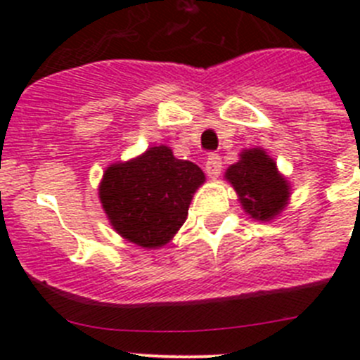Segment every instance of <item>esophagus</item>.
<instances>
[{"label":"esophagus","mask_w":360,"mask_h":360,"mask_svg":"<svg viewBox=\"0 0 360 360\" xmlns=\"http://www.w3.org/2000/svg\"><path fill=\"white\" fill-rule=\"evenodd\" d=\"M221 167H223V163H221L219 155H214V153L209 155V158H207V162H205L207 176H210L212 179H216V177L221 174Z\"/></svg>","instance_id":"1"}]
</instances>
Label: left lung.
Returning a JSON list of instances; mask_svg holds the SVG:
<instances>
[{"label": "left lung", "instance_id": "obj_1", "mask_svg": "<svg viewBox=\"0 0 360 360\" xmlns=\"http://www.w3.org/2000/svg\"><path fill=\"white\" fill-rule=\"evenodd\" d=\"M238 157V162L226 169L224 179L233 186L242 209L261 223L277 219L289 203L291 183L263 148L242 150Z\"/></svg>", "mask_w": 360, "mask_h": 360}]
</instances>
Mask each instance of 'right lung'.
<instances>
[{
	"instance_id": "obj_1",
	"label": "right lung",
	"mask_w": 360,
	"mask_h": 360,
	"mask_svg": "<svg viewBox=\"0 0 360 360\" xmlns=\"http://www.w3.org/2000/svg\"><path fill=\"white\" fill-rule=\"evenodd\" d=\"M205 174L174 157L165 144L127 162L111 163L99 184V200L112 230L143 249L169 244L188 217Z\"/></svg>"
}]
</instances>
